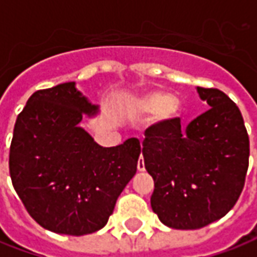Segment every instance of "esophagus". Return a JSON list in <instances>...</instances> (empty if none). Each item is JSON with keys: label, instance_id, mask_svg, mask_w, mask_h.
Wrapping results in <instances>:
<instances>
[{"label": "esophagus", "instance_id": "34e87169", "mask_svg": "<svg viewBox=\"0 0 257 257\" xmlns=\"http://www.w3.org/2000/svg\"><path fill=\"white\" fill-rule=\"evenodd\" d=\"M138 170L139 171H145V161H143V157H139V161H138Z\"/></svg>", "mask_w": 257, "mask_h": 257}]
</instances>
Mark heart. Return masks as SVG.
Masks as SVG:
<instances>
[{"instance_id": "obj_1", "label": "heart", "mask_w": 257, "mask_h": 257, "mask_svg": "<svg viewBox=\"0 0 257 257\" xmlns=\"http://www.w3.org/2000/svg\"><path fill=\"white\" fill-rule=\"evenodd\" d=\"M136 110L142 114H153L159 111L161 121H172L182 114V103L175 96L163 91H149L135 101Z\"/></svg>"}]
</instances>
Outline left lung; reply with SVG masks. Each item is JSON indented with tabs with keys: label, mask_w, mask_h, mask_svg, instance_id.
<instances>
[{
	"label": "left lung",
	"mask_w": 257,
	"mask_h": 257,
	"mask_svg": "<svg viewBox=\"0 0 257 257\" xmlns=\"http://www.w3.org/2000/svg\"><path fill=\"white\" fill-rule=\"evenodd\" d=\"M197 93L209 110L186 129L178 119L150 126L142 149L154 179L152 209L170 228L197 229L220 220L246 177L249 138L241 111L218 89Z\"/></svg>",
	"instance_id": "left-lung-1"
}]
</instances>
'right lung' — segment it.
<instances>
[{
    "label": "right lung",
    "instance_id": "add662e5",
    "mask_svg": "<svg viewBox=\"0 0 257 257\" xmlns=\"http://www.w3.org/2000/svg\"><path fill=\"white\" fill-rule=\"evenodd\" d=\"M98 112L100 105L66 82L35 91L16 118L11 179L29 214L48 231L79 236L101 229L136 174L138 139L103 147L79 125Z\"/></svg>",
    "mask_w": 257,
    "mask_h": 257
}]
</instances>
